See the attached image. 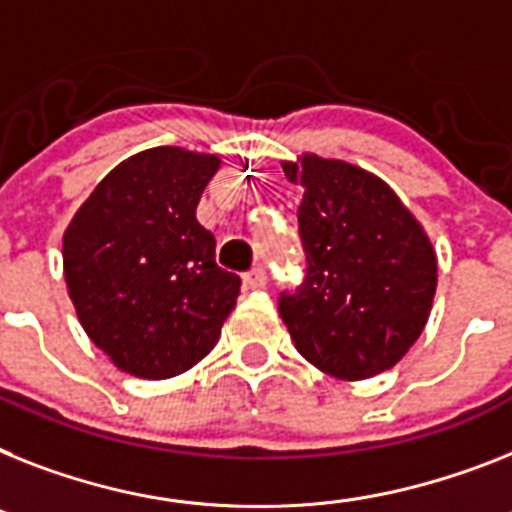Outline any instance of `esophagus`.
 <instances>
[{
	"label": "esophagus",
	"instance_id": "1",
	"mask_svg": "<svg viewBox=\"0 0 512 512\" xmlns=\"http://www.w3.org/2000/svg\"><path fill=\"white\" fill-rule=\"evenodd\" d=\"M243 285H246L248 290H261V287L266 285L264 266H253L251 272L243 274Z\"/></svg>",
	"mask_w": 512,
	"mask_h": 512
}]
</instances>
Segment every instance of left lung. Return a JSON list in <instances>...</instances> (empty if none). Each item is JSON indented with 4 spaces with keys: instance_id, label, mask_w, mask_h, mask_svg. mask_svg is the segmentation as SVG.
Instances as JSON below:
<instances>
[{
    "instance_id": "obj_1",
    "label": "left lung",
    "mask_w": 512,
    "mask_h": 512,
    "mask_svg": "<svg viewBox=\"0 0 512 512\" xmlns=\"http://www.w3.org/2000/svg\"><path fill=\"white\" fill-rule=\"evenodd\" d=\"M301 185L306 280L280 295L295 348L316 369L358 382L392 369L424 332L437 253L382 177L316 154L282 164Z\"/></svg>"
}]
</instances>
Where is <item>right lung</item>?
I'll use <instances>...</instances> for the list:
<instances>
[{
    "label": "right lung",
    "instance_id": "1",
    "mask_svg": "<svg viewBox=\"0 0 512 512\" xmlns=\"http://www.w3.org/2000/svg\"><path fill=\"white\" fill-rule=\"evenodd\" d=\"M217 154L156 146L109 172L62 238L67 295L80 327L125 374L170 379L217 345L240 277L214 261L196 219Z\"/></svg>",
    "mask_w": 512,
    "mask_h": 512
}]
</instances>
